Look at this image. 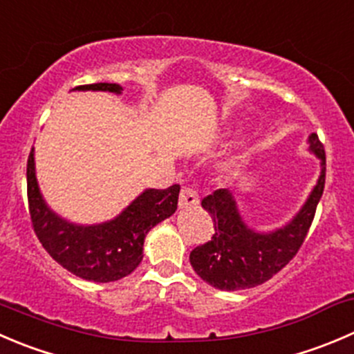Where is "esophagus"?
Segmentation results:
<instances>
[{
    "label": "esophagus",
    "mask_w": 354,
    "mask_h": 354,
    "mask_svg": "<svg viewBox=\"0 0 354 354\" xmlns=\"http://www.w3.org/2000/svg\"><path fill=\"white\" fill-rule=\"evenodd\" d=\"M198 202H201V198H198V194L195 190H192V188L185 187L183 190H181L180 194V209H190V207H195V205H198Z\"/></svg>",
    "instance_id": "1"
}]
</instances>
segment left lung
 <instances>
[{
	"label": "left lung",
	"mask_w": 354,
	"mask_h": 354,
	"mask_svg": "<svg viewBox=\"0 0 354 354\" xmlns=\"http://www.w3.org/2000/svg\"><path fill=\"white\" fill-rule=\"evenodd\" d=\"M310 150L322 160L318 183L306 204L290 223L270 233L250 230L239 214L232 192L214 190L202 198V207L214 221V235L190 252L195 273L221 290L250 289L264 283L292 259L303 245L325 187V150L317 133L310 136Z\"/></svg>",
	"instance_id": "left-lung-1"
}]
</instances>
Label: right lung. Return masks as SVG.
Returning a JSON list of instances; mask_svg holds the SVG:
<instances>
[{
    "label": "right lung",
    "instance_id": "right-lung-1",
    "mask_svg": "<svg viewBox=\"0 0 354 354\" xmlns=\"http://www.w3.org/2000/svg\"><path fill=\"white\" fill-rule=\"evenodd\" d=\"M75 90L121 93L115 82H95ZM180 185L136 197L118 218L102 225L82 226L55 214L41 197L34 171V149L27 159V201L32 228L41 245L60 266L90 282L107 283L124 279L143 259L145 235L178 207Z\"/></svg>",
    "mask_w": 354,
    "mask_h": 354
}]
</instances>
